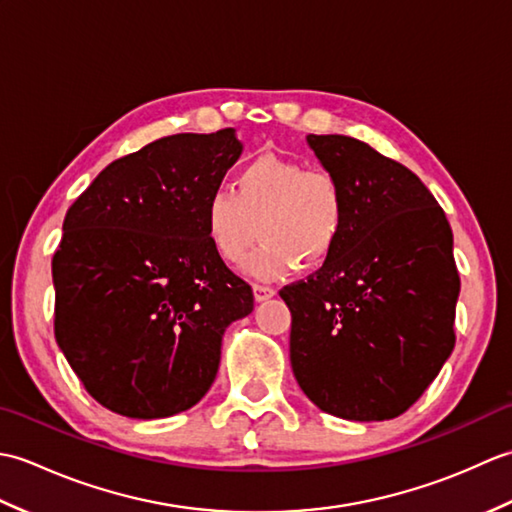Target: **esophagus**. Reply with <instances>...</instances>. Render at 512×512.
I'll return each mask as SVG.
<instances>
[{
    "label": "esophagus",
    "mask_w": 512,
    "mask_h": 512,
    "mask_svg": "<svg viewBox=\"0 0 512 512\" xmlns=\"http://www.w3.org/2000/svg\"><path fill=\"white\" fill-rule=\"evenodd\" d=\"M253 292H255V301H266V299H270V297H275V288H270V286H262V284H255L253 286Z\"/></svg>",
    "instance_id": "esophagus-1"
}]
</instances>
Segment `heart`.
I'll return each mask as SVG.
<instances>
[{"mask_svg":"<svg viewBox=\"0 0 512 512\" xmlns=\"http://www.w3.org/2000/svg\"><path fill=\"white\" fill-rule=\"evenodd\" d=\"M202 220L215 255L226 264H237L262 235L244 270L275 281L295 273L301 262L319 266L334 253L347 224V193L328 169L264 154L237 171L235 191H211Z\"/></svg>","mask_w":512,"mask_h":512,"instance_id":"obj_1","label":"heart"}]
</instances>
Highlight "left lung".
I'll list each match as a JSON object with an SVG mask.
<instances>
[{
    "instance_id": "left-lung-1",
    "label": "left lung",
    "mask_w": 512,
    "mask_h": 512,
    "mask_svg": "<svg viewBox=\"0 0 512 512\" xmlns=\"http://www.w3.org/2000/svg\"><path fill=\"white\" fill-rule=\"evenodd\" d=\"M308 145L343 182L347 224L317 273L279 290L292 314V372L332 416L391 420L453 352L451 226L416 173L363 140L310 134Z\"/></svg>"
}]
</instances>
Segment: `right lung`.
I'll use <instances>...</instances> for the list:
<instances>
[{
    "instance_id": "add662e5",
    "label": "right lung",
    "mask_w": 512,
    "mask_h": 512,
    "mask_svg": "<svg viewBox=\"0 0 512 512\" xmlns=\"http://www.w3.org/2000/svg\"><path fill=\"white\" fill-rule=\"evenodd\" d=\"M242 154L235 129L176 134L107 165L65 213L54 336L88 394L127 418L191 409L228 323L255 299L204 233V202Z\"/></svg>"
}]
</instances>
